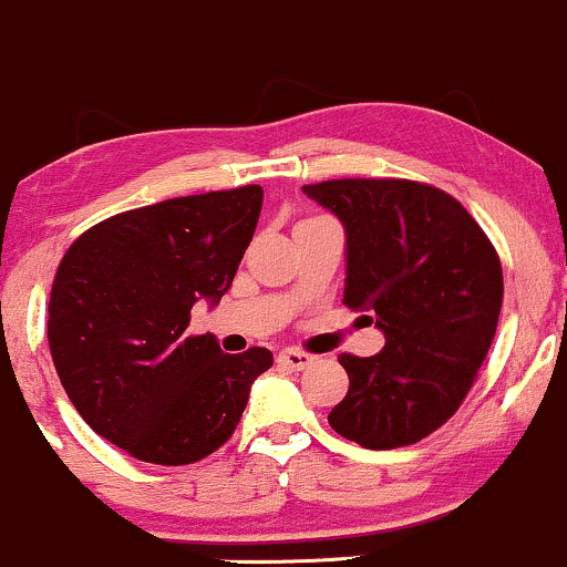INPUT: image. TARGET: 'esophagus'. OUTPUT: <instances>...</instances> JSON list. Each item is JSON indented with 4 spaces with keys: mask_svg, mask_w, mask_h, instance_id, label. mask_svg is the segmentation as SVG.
<instances>
[{
    "mask_svg": "<svg viewBox=\"0 0 567 567\" xmlns=\"http://www.w3.org/2000/svg\"><path fill=\"white\" fill-rule=\"evenodd\" d=\"M277 362L288 370H303L315 362V357L306 354V351H298V349H285V351H279Z\"/></svg>",
    "mask_w": 567,
    "mask_h": 567,
    "instance_id": "34e87169",
    "label": "esophagus"
}]
</instances>
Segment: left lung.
<instances>
[{
  "instance_id": "left-lung-1",
  "label": "left lung",
  "mask_w": 567,
  "mask_h": 567,
  "mask_svg": "<svg viewBox=\"0 0 567 567\" xmlns=\"http://www.w3.org/2000/svg\"><path fill=\"white\" fill-rule=\"evenodd\" d=\"M303 194L343 224V303L373 311L386 338L373 357L341 354L349 392L330 426L370 451L413 445L458 410L491 349L496 250L458 199L415 181H324Z\"/></svg>"
}]
</instances>
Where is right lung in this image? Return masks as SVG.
<instances>
[{
    "label": "right lung",
    "mask_w": 567,
    "mask_h": 567,
    "mask_svg": "<svg viewBox=\"0 0 567 567\" xmlns=\"http://www.w3.org/2000/svg\"><path fill=\"white\" fill-rule=\"evenodd\" d=\"M264 188L165 199L101 220L55 271L48 341L58 379L87 426L146 464L184 466L237 429L275 357L224 354L188 336L192 306L231 288Z\"/></svg>",
    "instance_id": "right-lung-1"
}]
</instances>
